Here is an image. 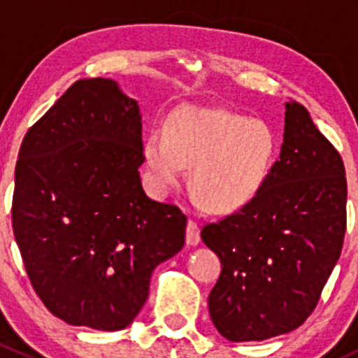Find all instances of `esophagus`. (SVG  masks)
<instances>
[{
    "label": "esophagus",
    "mask_w": 358,
    "mask_h": 358,
    "mask_svg": "<svg viewBox=\"0 0 358 358\" xmlns=\"http://www.w3.org/2000/svg\"><path fill=\"white\" fill-rule=\"evenodd\" d=\"M187 246H197L201 243V232L199 227H197L196 222H189L187 223Z\"/></svg>",
    "instance_id": "1"
}]
</instances>
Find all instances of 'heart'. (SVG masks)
<instances>
[{
  "label": "heart",
  "mask_w": 358,
  "mask_h": 358,
  "mask_svg": "<svg viewBox=\"0 0 358 358\" xmlns=\"http://www.w3.org/2000/svg\"><path fill=\"white\" fill-rule=\"evenodd\" d=\"M277 138L265 121L227 109L185 107L169 117L164 136H147L143 156L159 196L190 185L201 206L229 215L248 206L265 185L275 161Z\"/></svg>",
  "instance_id": "b5f03b06"
}]
</instances>
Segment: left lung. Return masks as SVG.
<instances>
[{"label":"left lung","mask_w":358,"mask_h":358,"mask_svg":"<svg viewBox=\"0 0 358 358\" xmlns=\"http://www.w3.org/2000/svg\"><path fill=\"white\" fill-rule=\"evenodd\" d=\"M346 230L345 164L301 103L286 102L279 161L248 206L202 229L222 262L209 315L229 341L294 331L315 308Z\"/></svg>","instance_id":"1"}]
</instances>
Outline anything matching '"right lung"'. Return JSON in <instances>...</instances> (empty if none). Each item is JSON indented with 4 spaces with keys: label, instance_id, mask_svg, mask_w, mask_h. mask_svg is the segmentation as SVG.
I'll return each mask as SVG.
<instances>
[{
    "label": "right lung",
    "instance_id": "1",
    "mask_svg": "<svg viewBox=\"0 0 358 358\" xmlns=\"http://www.w3.org/2000/svg\"><path fill=\"white\" fill-rule=\"evenodd\" d=\"M142 114L114 79H79L32 126L15 168L12 225L32 287L71 326L119 331L187 218L147 197Z\"/></svg>",
    "mask_w": 358,
    "mask_h": 358
}]
</instances>
